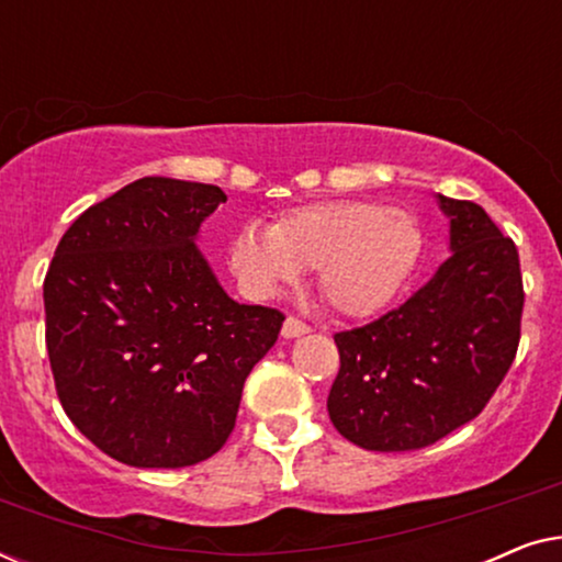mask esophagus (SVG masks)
<instances>
[{
	"instance_id": "34e87169",
	"label": "esophagus",
	"mask_w": 562,
	"mask_h": 562,
	"mask_svg": "<svg viewBox=\"0 0 562 562\" xmlns=\"http://www.w3.org/2000/svg\"><path fill=\"white\" fill-rule=\"evenodd\" d=\"M310 329L312 327L306 325V322L296 319V317H286V322H283V327H281V335L286 337V340H294V337H302L310 333Z\"/></svg>"
}]
</instances>
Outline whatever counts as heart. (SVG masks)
Masks as SVG:
<instances>
[{"label": "heart", "instance_id": "obj_1", "mask_svg": "<svg viewBox=\"0 0 562 562\" xmlns=\"http://www.w3.org/2000/svg\"><path fill=\"white\" fill-rule=\"evenodd\" d=\"M419 252L422 233L409 212L342 199L294 206L268 233L243 227L229 243V268L260 296L319 271V291L335 312L368 317L402 291Z\"/></svg>", "mask_w": 562, "mask_h": 562}]
</instances>
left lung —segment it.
Segmentation results:
<instances>
[{
  "instance_id": "8db88e82",
  "label": "left lung",
  "mask_w": 562,
  "mask_h": 562,
  "mask_svg": "<svg viewBox=\"0 0 562 562\" xmlns=\"http://www.w3.org/2000/svg\"><path fill=\"white\" fill-rule=\"evenodd\" d=\"M450 258L398 310L337 333L327 412L345 440L375 452L427 448L479 417L519 345V252L473 202L437 194Z\"/></svg>"
}]
</instances>
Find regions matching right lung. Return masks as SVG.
Returning a JSON list of instances; mask_svg holds the SVG:
<instances>
[{"instance_id": "add662e5", "label": "right lung", "mask_w": 562, "mask_h": 562, "mask_svg": "<svg viewBox=\"0 0 562 562\" xmlns=\"http://www.w3.org/2000/svg\"><path fill=\"white\" fill-rule=\"evenodd\" d=\"M212 183L145 176L89 206L43 283L45 345L68 419L135 468H183L227 442L283 314L237 304L196 237Z\"/></svg>"}]
</instances>
